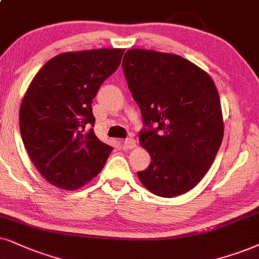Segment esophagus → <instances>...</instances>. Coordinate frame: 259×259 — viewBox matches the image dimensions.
<instances>
[{"label":"esophagus","instance_id":"1","mask_svg":"<svg viewBox=\"0 0 259 259\" xmlns=\"http://www.w3.org/2000/svg\"><path fill=\"white\" fill-rule=\"evenodd\" d=\"M123 147L125 149H133L136 147V141L132 139V137H129V139H125L123 141Z\"/></svg>","mask_w":259,"mask_h":259}]
</instances>
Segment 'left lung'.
I'll return each mask as SVG.
<instances>
[{
  "label": "left lung",
  "instance_id": "left-lung-1",
  "mask_svg": "<svg viewBox=\"0 0 259 259\" xmlns=\"http://www.w3.org/2000/svg\"><path fill=\"white\" fill-rule=\"evenodd\" d=\"M122 67L142 114L139 140L152 158L139 179L160 197L185 194L210 168L224 137L214 81L178 55L142 49L127 50Z\"/></svg>",
  "mask_w": 259,
  "mask_h": 259
}]
</instances>
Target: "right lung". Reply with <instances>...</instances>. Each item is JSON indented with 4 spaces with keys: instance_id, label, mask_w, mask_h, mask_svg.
<instances>
[{
    "instance_id": "1",
    "label": "right lung",
    "mask_w": 259,
    "mask_h": 259,
    "mask_svg": "<svg viewBox=\"0 0 259 259\" xmlns=\"http://www.w3.org/2000/svg\"><path fill=\"white\" fill-rule=\"evenodd\" d=\"M124 49L65 52L47 62L26 91L20 133L39 173L64 190L81 188L101 171L112 147L94 134L92 101L117 70Z\"/></svg>"
}]
</instances>
